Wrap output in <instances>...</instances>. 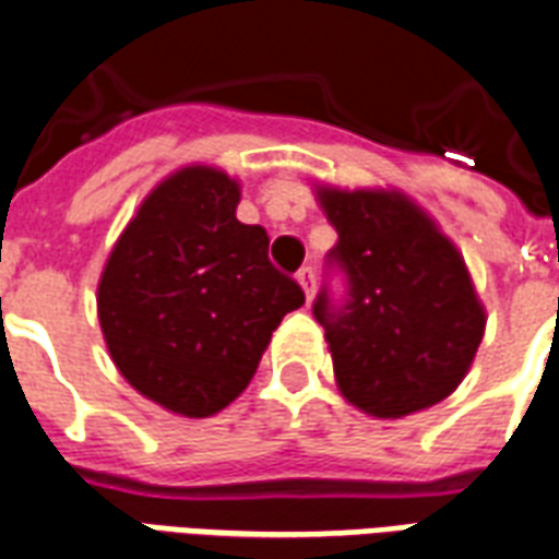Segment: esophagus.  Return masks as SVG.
<instances>
[{"instance_id":"esophagus-1","label":"esophagus","mask_w":559,"mask_h":559,"mask_svg":"<svg viewBox=\"0 0 559 559\" xmlns=\"http://www.w3.org/2000/svg\"><path fill=\"white\" fill-rule=\"evenodd\" d=\"M296 278H299L305 296H308V299H313V287H317V278H313V269L311 266L299 269V275H296Z\"/></svg>"}]
</instances>
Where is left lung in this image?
I'll return each instance as SVG.
<instances>
[{
    "instance_id": "left-lung-1",
    "label": "left lung",
    "mask_w": 559,
    "mask_h": 559,
    "mask_svg": "<svg viewBox=\"0 0 559 559\" xmlns=\"http://www.w3.org/2000/svg\"><path fill=\"white\" fill-rule=\"evenodd\" d=\"M337 230L329 263L346 275V301L322 290L341 394L373 417H403L459 388L486 332L468 266L432 218L384 189H317Z\"/></svg>"
}]
</instances>
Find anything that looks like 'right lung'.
I'll return each instance as SVG.
<instances>
[{"instance_id":"add662e5","label":"right lung","mask_w":559,"mask_h":559,"mask_svg":"<svg viewBox=\"0 0 559 559\" xmlns=\"http://www.w3.org/2000/svg\"><path fill=\"white\" fill-rule=\"evenodd\" d=\"M239 183L189 165L144 198L111 248L97 317L115 367L156 406L210 417L258 370L284 313L305 305L269 263V237L237 218Z\"/></svg>"}]
</instances>
